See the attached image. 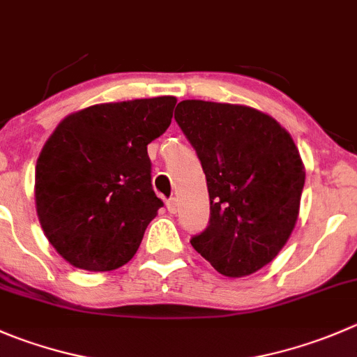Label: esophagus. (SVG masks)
Returning <instances> with one entry per match:
<instances>
[{"label":"esophagus","instance_id":"1","mask_svg":"<svg viewBox=\"0 0 357 357\" xmlns=\"http://www.w3.org/2000/svg\"><path fill=\"white\" fill-rule=\"evenodd\" d=\"M165 206H167V211L171 214L178 213V200H176V199H169L167 202H165Z\"/></svg>","mask_w":357,"mask_h":357}]
</instances>
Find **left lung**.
Instances as JSON below:
<instances>
[{
	"mask_svg": "<svg viewBox=\"0 0 357 357\" xmlns=\"http://www.w3.org/2000/svg\"><path fill=\"white\" fill-rule=\"evenodd\" d=\"M174 119L207 179L209 227L192 245L220 274L244 278L271 263L300 213L305 167L278 120L227 102L181 101Z\"/></svg>",
	"mask_w": 357,
	"mask_h": 357,
	"instance_id": "1",
	"label": "left lung"
}]
</instances>
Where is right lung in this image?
I'll use <instances>...</instances> for the list:
<instances>
[{
  "label": "right lung",
  "mask_w": 357,
  "mask_h": 357,
  "mask_svg": "<svg viewBox=\"0 0 357 357\" xmlns=\"http://www.w3.org/2000/svg\"><path fill=\"white\" fill-rule=\"evenodd\" d=\"M176 98L89 106L66 116L36 160L41 228L76 268L115 271L132 259L164 206L151 186L148 144L171 126Z\"/></svg>",
  "instance_id": "1"
}]
</instances>
